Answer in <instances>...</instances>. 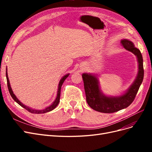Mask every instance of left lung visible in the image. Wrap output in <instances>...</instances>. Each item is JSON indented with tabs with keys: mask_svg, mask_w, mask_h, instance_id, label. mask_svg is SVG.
I'll use <instances>...</instances> for the list:
<instances>
[{
	"mask_svg": "<svg viewBox=\"0 0 152 152\" xmlns=\"http://www.w3.org/2000/svg\"><path fill=\"white\" fill-rule=\"evenodd\" d=\"M123 47L134 54L138 62V73L133 84L124 94L120 96H107L101 91L99 82L95 75L90 73H83L84 89L87 103L89 107L102 113H114L128 107L134 101L137 91L143 80V60L140 50L134 47L131 40H121Z\"/></svg>",
	"mask_w": 152,
	"mask_h": 152,
	"instance_id": "obj_1",
	"label": "left lung"
}]
</instances>
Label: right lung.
I'll use <instances>...</instances> for the list:
<instances>
[{"label":"right lung","mask_w":152,"mask_h":152,"mask_svg":"<svg viewBox=\"0 0 152 152\" xmlns=\"http://www.w3.org/2000/svg\"><path fill=\"white\" fill-rule=\"evenodd\" d=\"M6 79H7L8 89H9V91H10V94L11 96V97L13 98V99L15 100L16 103H18V104H19L20 106H21L22 107H23L25 109H26V110H28L29 112L32 113L40 114V113H46V112L51 111V110H54L55 108L57 107V105L58 104V103L59 102V99H60V94H61V86H62V85L63 84L64 81L65 80V79H66V78L68 77V75H70V74H69V73H68V74L65 75V76H63V77L61 78V79L60 80V81H59V82L58 89V93H57V96H56V99L54 100V102L52 104H50L49 107L44 108V110H35V109H33V108H29L28 107H26V106H25V104H23L21 102H20V101L16 98V96L15 95V94L13 93V91H12L10 83V80H9V78H8V76H7V69H6Z\"/></svg>","instance_id":"right-lung-1"}]
</instances>
